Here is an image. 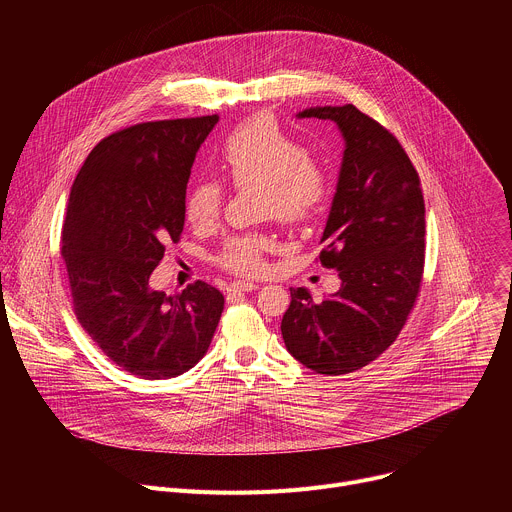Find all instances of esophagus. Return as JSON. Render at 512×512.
<instances>
[{
	"mask_svg": "<svg viewBox=\"0 0 512 512\" xmlns=\"http://www.w3.org/2000/svg\"><path fill=\"white\" fill-rule=\"evenodd\" d=\"M253 289H257V285L251 281H233L227 291L229 294H241V291H253Z\"/></svg>",
	"mask_w": 512,
	"mask_h": 512,
	"instance_id": "34e87169",
	"label": "esophagus"
}]
</instances>
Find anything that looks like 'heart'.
Returning a JSON list of instances; mask_svg holds the SVG:
<instances>
[{
	"label": "heart",
	"instance_id": "b5f03b06",
	"mask_svg": "<svg viewBox=\"0 0 512 512\" xmlns=\"http://www.w3.org/2000/svg\"><path fill=\"white\" fill-rule=\"evenodd\" d=\"M221 170L235 188L259 186L261 208L287 225H304L322 210L330 182L310 158L306 145L273 117H253L223 143ZM225 188L214 180L196 182L186 196V216L196 227H210L223 210ZM273 247L265 233L237 235L225 241L216 261L239 275L263 271V255Z\"/></svg>",
	"mask_w": 512,
	"mask_h": 512
}]
</instances>
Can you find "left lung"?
Returning <instances> with one entry per match:
<instances>
[{"mask_svg":"<svg viewBox=\"0 0 512 512\" xmlns=\"http://www.w3.org/2000/svg\"><path fill=\"white\" fill-rule=\"evenodd\" d=\"M298 117L330 119L344 137L320 241V263L336 269L342 285L322 302L291 287L281 336L304 367L336 377L367 367L405 326L423 277L425 204L409 156L373 117L354 105L310 107Z\"/></svg>","mask_w":512,"mask_h":512,"instance_id":"obj_1","label":"left lung"}]
</instances>
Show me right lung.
<instances>
[{
    "instance_id": "1",
    "label": "right lung",
    "mask_w": 512,
    "mask_h": 512,
    "mask_svg": "<svg viewBox=\"0 0 512 512\" xmlns=\"http://www.w3.org/2000/svg\"><path fill=\"white\" fill-rule=\"evenodd\" d=\"M218 115L137 123L101 139L70 188L60 255L72 308L123 371L172 379L206 354L225 298L194 281L150 287L166 243L184 229L186 184Z\"/></svg>"
}]
</instances>
